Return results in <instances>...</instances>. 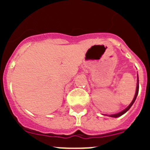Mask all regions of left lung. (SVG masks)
I'll list each match as a JSON object with an SVG mask.
<instances>
[{
  "label": "left lung",
  "instance_id": "8db88e82",
  "mask_svg": "<svg viewBox=\"0 0 150 150\" xmlns=\"http://www.w3.org/2000/svg\"><path fill=\"white\" fill-rule=\"evenodd\" d=\"M138 91H139V79H138V74H137V88H136V92H135V95H134V97L133 100H132V101L131 102V104H129V105L128 106V107L125 108V110H123L122 111H121V112H118V113H116V114H112V115H109L108 116H110V117H113V118H117V117H120V116H121L122 115L125 114V112H127V111L128 110L131 108V107H132V105H133V104L134 103L135 100H136V98H137V95H138Z\"/></svg>",
  "mask_w": 150,
  "mask_h": 150
}]
</instances>
